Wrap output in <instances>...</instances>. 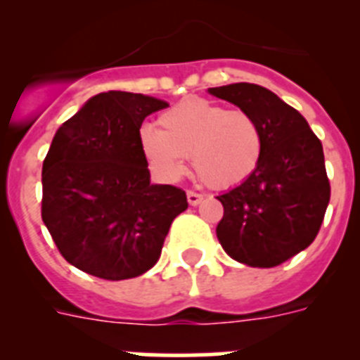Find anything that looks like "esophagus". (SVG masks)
<instances>
[{"mask_svg": "<svg viewBox=\"0 0 360 360\" xmlns=\"http://www.w3.org/2000/svg\"><path fill=\"white\" fill-rule=\"evenodd\" d=\"M202 200H203V195L195 193V191H187V202H189V205H198Z\"/></svg>", "mask_w": 360, "mask_h": 360, "instance_id": "obj_1", "label": "esophagus"}]
</instances>
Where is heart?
Listing matches in <instances>:
<instances>
[{
  "instance_id": "b5f03b06",
  "label": "heart",
  "mask_w": 360,
  "mask_h": 360,
  "mask_svg": "<svg viewBox=\"0 0 360 360\" xmlns=\"http://www.w3.org/2000/svg\"><path fill=\"white\" fill-rule=\"evenodd\" d=\"M160 129L144 126L139 133L142 155L167 180L184 174V158L211 189L243 184L259 165L263 133L245 110H227L207 98L191 97L164 111Z\"/></svg>"
}]
</instances>
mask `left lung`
<instances>
[{
  "mask_svg": "<svg viewBox=\"0 0 360 360\" xmlns=\"http://www.w3.org/2000/svg\"><path fill=\"white\" fill-rule=\"evenodd\" d=\"M209 94L249 111L263 133L256 171L216 196L224 205L216 236L243 265H281L316 240L328 207L323 144L297 110L263 86L236 82Z\"/></svg>",
  "mask_w": 360,
  "mask_h": 360,
  "instance_id": "1",
  "label": "left lung"
}]
</instances>
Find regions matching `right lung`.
<instances>
[{"mask_svg": "<svg viewBox=\"0 0 360 360\" xmlns=\"http://www.w3.org/2000/svg\"><path fill=\"white\" fill-rule=\"evenodd\" d=\"M169 104L129 91L91 97L57 129L43 162L41 216L70 265L95 278H136L160 257L186 191L149 180L139 133Z\"/></svg>", "mask_w": 360, "mask_h": 360, "instance_id": "add662e5", "label": "right lung"}]
</instances>
